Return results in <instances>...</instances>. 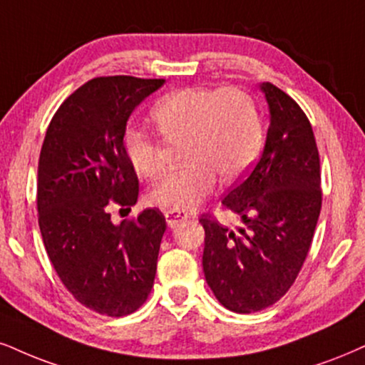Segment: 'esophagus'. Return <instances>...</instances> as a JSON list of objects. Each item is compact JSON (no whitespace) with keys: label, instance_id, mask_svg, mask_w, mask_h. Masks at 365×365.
I'll use <instances>...</instances> for the list:
<instances>
[{"label":"esophagus","instance_id":"34e87169","mask_svg":"<svg viewBox=\"0 0 365 365\" xmlns=\"http://www.w3.org/2000/svg\"><path fill=\"white\" fill-rule=\"evenodd\" d=\"M187 218H190V215L184 213V211H174V210L165 211V222H168L169 227H175V225H179Z\"/></svg>","mask_w":365,"mask_h":365}]
</instances>
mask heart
Here are the masks:
<instances>
[{"instance_id":"b5f03b06","label":"heart","mask_w":365,"mask_h":365,"mask_svg":"<svg viewBox=\"0 0 365 365\" xmlns=\"http://www.w3.org/2000/svg\"><path fill=\"white\" fill-rule=\"evenodd\" d=\"M152 120L168 142H182V169L160 179L148 201L162 210L191 211L222 181L245 174L260 154L262 120L249 93L238 88H182L152 108ZM125 155L137 174L155 178L164 165L160 145L140 128L123 133Z\"/></svg>"}]
</instances>
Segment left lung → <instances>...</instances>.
I'll return each mask as SVG.
<instances>
[{"label":"left lung","mask_w":365,"mask_h":365,"mask_svg":"<svg viewBox=\"0 0 365 365\" xmlns=\"http://www.w3.org/2000/svg\"><path fill=\"white\" fill-rule=\"evenodd\" d=\"M264 152L254 170L223 197L244 227L230 230L203 215V272L217 299L255 313L286 294L303 267L322 210L320 155L298 103L271 83Z\"/></svg>","instance_id":"left-lung-1"}]
</instances>
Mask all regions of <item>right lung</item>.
Masks as SVG:
<instances>
[{
  "instance_id": "right-lung-1",
  "label": "right lung",
  "mask_w": 365,
  "mask_h": 365,
  "mask_svg": "<svg viewBox=\"0 0 365 365\" xmlns=\"http://www.w3.org/2000/svg\"><path fill=\"white\" fill-rule=\"evenodd\" d=\"M164 79L94 78L58 106L38 159V227L48 259L83 307L125 317L154 286L165 218L143 210L111 222V201L137 203L138 178L125 155L123 133L133 110Z\"/></svg>"
}]
</instances>
